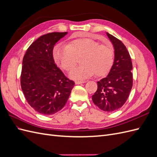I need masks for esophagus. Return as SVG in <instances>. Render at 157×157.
Wrapping results in <instances>:
<instances>
[{
	"label": "esophagus",
	"mask_w": 157,
	"mask_h": 157,
	"mask_svg": "<svg viewBox=\"0 0 157 157\" xmlns=\"http://www.w3.org/2000/svg\"><path fill=\"white\" fill-rule=\"evenodd\" d=\"M87 81L86 80H77V81H75V84H83L86 82Z\"/></svg>",
	"instance_id": "1"
}]
</instances>
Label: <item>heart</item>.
Masks as SVG:
<instances>
[{"label": "heart", "mask_w": 157, "mask_h": 157, "mask_svg": "<svg viewBox=\"0 0 157 157\" xmlns=\"http://www.w3.org/2000/svg\"><path fill=\"white\" fill-rule=\"evenodd\" d=\"M55 62L61 68L70 71L78 63V58L83 57L82 65L70 73L74 79H84L94 73L103 77L110 71L115 59V52L111 45L101 44L100 42L88 38L78 39L67 45L56 46L53 51Z\"/></svg>", "instance_id": "obj_1"}]
</instances>
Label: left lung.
I'll use <instances>...</instances> for the list:
<instances>
[{
    "mask_svg": "<svg viewBox=\"0 0 157 157\" xmlns=\"http://www.w3.org/2000/svg\"><path fill=\"white\" fill-rule=\"evenodd\" d=\"M107 35L115 49V59L107 77L98 82L92 101L101 110L112 112L120 109L129 96L133 85L132 63L122 41L108 33Z\"/></svg>",
    "mask_w": 157,
    "mask_h": 157,
    "instance_id": "obj_1",
    "label": "left lung"
}]
</instances>
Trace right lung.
I'll use <instances>...</instances> for the list:
<instances>
[{"instance_id":"1","label":"right lung","mask_w":157,"mask_h":157,"mask_svg":"<svg viewBox=\"0 0 157 157\" xmlns=\"http://www.w3.org/2000/svg\"><path fill=\"white\" fill-rule=\"evenodd\" d=\"M67 32L42 35L30 45L23 57L20 82L27 101L36 111L51 115L67 103L75 82L54 63V45Z\"/></svg>"}]
</instances>
